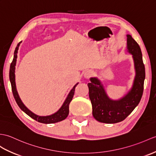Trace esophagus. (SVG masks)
Wrapping results in <instances>:
<instances>
[{"mask_svg":"<svg viewBox=\"0 0 156 156\" xmlns=\"http://www.w3.org/2000/svg\"><path fill=\"white\" fill-rule=\"evenodd\" d=\"M93 75V72L91 70H86L84 73V76L86 78H90Z\"/></svg>","mask_w":156,"mask_h":156,"instance_id":"esophagus-1","label":"esophagus"}]
</instances>
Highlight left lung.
Instances as JSON below:
<instances>
[{"mask_svg": "<svg viewBox=\"0 0 156 156\" xmlns=\"http://www.w3.org/2000/svg\"><path fill=\"white\" fill-rule=\"evenodd\" d=\"M128 52L132 54L136 76L131 90L118 100L110 99L103 84L97 78H90L88 83L89 97L92 105V115L97 121L115 124L127 118L138 105L144 91L146 74L140 47L131 35H127Z\"/></svg>", "mask_w": 156, "mask_h": 156, "instance_id": "8db88e82", "label": "left lung"}]
</instances>
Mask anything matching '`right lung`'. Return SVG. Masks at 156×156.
I'll return each mask as SVG.
<instances>
[{"instance_id":"add662e5","label":"right lung","mask_w":156,"mask_h":156,"mask_svg":"<svg viewBox=\"0 0 156 156\" xmlns=\"http://www.w3.org/2000/svg\"><path fill=\"white\" fill-rule=\"evenodd\" d=\"M21 42L22 41L17 44L15 50H14V58L12 63L10 64L9 72V78L10 83H11L12 91L14 98L16 100L18 106H19V108L24 112V113H26L30 118L35 119L36 121H37L38 122L42 123V124H53V123H56L64 120V119H66L67 118L68 114H69V104L72 100V98L74 96L76 86L78 85V83L76 84L75 86L73 87V88L70 90V92L68 94L67 98L66 100H65L64 102L63 103L62 106H61V108L56 112V113L50 115H46V116H40V115L35 114L30 110H29L28 108L25 106V105L23 103L21 99L20 98L19 95V94H18L16 90L15 82V74H14V72H15V66L16 64L17 53L18 50H19V47Z\"/></svg>"}]
</instances>
